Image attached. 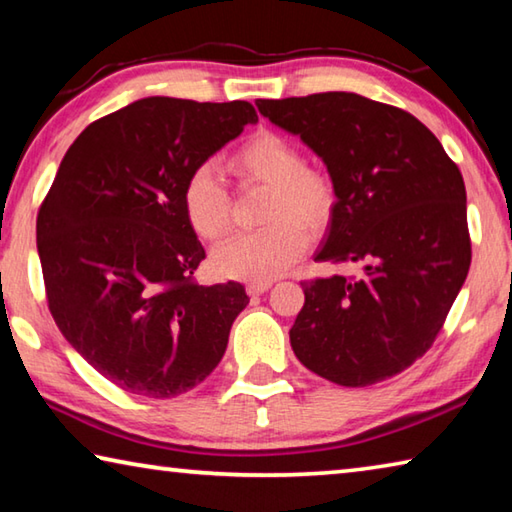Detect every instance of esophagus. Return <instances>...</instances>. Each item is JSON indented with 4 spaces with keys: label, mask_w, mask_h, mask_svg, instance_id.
<instances>
[{
    "label": "esophagus",
    "mask_w": 512,
    "mask_h": 512,
    "mask_svg": "<svg viewBox=\"0 0 512 512\" xmlns=\"http://www.w3.org/2000/svg\"><path fill=\"white\" fill-rule=\"evenodd\" d=\"M271 287H273L271 280H268V282H250L246 291L250 293V296H262V293H266Z\"/></svg>",
    "instance_id": "esophagus-1"
}]
</instances>
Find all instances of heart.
Returning <instances> with one entry per match:
<instances>
[{"mask_svg": "<svg viewBox=\"0 0 512 512\" xmlns=\"http://www.w3.org/2000/svg\"><path fill=\"white\" fill-rule=\"evenodd\" d=\"M241 178L271 185L266 228L237 232L214 248L212 268L221 277L244 282H268L287 273L307 248L309 230H320L334 210V187L320 173L307 171L305 155L287 137L259 133L232 158ZM187 221L203 239H219L230 223V198L221 173L201 164L183 187Z\"/></svg>", "mask_w": 512, "mask_h": 512, "instance_id": "obj_1", "label": "heart"}]
</instances>
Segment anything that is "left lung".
<instances>
[{
	"label": "left lung",
	"mask_w": 512,
	"mask_h": 512,
	"mask_svg": "<svg viewBox=\"0 0 512 512\" xmlns=\"http://www.w3.org/2000/svg\"><path fill=\"white\" fill-rule=\"evenodd\" d=\"M255 103L327 167L336 201L316 259L363 266L359 280L302 282L293 352L339 386L397 375L431 348L470 271L461 171L422 121L361 94Z\"/></svg>",
	"instance_id": "obj_1"
}]
</instances>
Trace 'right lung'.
Masks as SVG:
<instances>
[{
    "label": "right lung",
    "instance_id": "right-lung-1",
    "mask_svg": "<svg viewBox=\"0 0 512 512\" xmlns=\"http://www.w3.org/2000/svg\"><path fill=\"white\" fill-rule=\"evenodd\" d=\"M248 101L146 97L94 121L60 162L36 235L49 311L67 343L133 395L176 397L219 366L244 284L201 287L189 173L255 124Z\"/></svg>",
    "mask_w": 512,
    "mask_h": 512
}]
</instances>
